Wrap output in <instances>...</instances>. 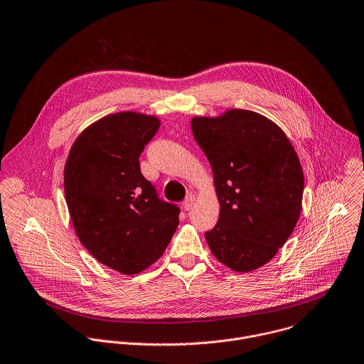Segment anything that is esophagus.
Segmentation results:
<instances>
[{"label":"esophagus","mask_w":364,"mask_h":364,"mask_svg":"<svg viewBox=\"0 0 364 364\" xmlns=\"http://www.w3.org/2000/svg\"><path fill=\"white\" fill-rule=\"evenodd\" d=\"M195 203H196V198H195L193 195H189V196H186L185 200L182 202V206H183L185 210H191V209L195 206Z\"/></svg>","instance_id":"34e87169"}]
</instances>
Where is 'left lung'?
Masks as SVG:
<instances>
[{
  "label": "left lung",
  "mask_w": 364,
  "mask_h": 364,
  "mask_svg": "<svg viewBox=\"0 0 364 364\" xmlns=\"http://www.w3.org/2000/svg\"><path fill=\"white\" fill-rule=\"evenodd\" d=\"M191 127L220 203L206 242L226 267L254 271L275 257L298 223L304 171L296 151L275 122L250 110L198 116Z\"/></svg>",
  "instance_id": "1"
}]
</instances>
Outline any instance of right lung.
Masks as SVG:
<instances>
[{
    "label": "right lung",
    "instance_id": "obj_1",
    "mask_svg": "<svg viewBox=\"0 0 364 364\" xmlns=\"http://www.w3.org/2000/svg\"><path fill=\"white\" fill-rule=\"evenodd\" d=\"M161 125L136 112L109 114L85 128L65 165V196L75 232L102 264L124 275L144 271L165 251L176 205L158 199L139 155Z\"/></svg>",
    "mask_w": 364,
    "mask_h": 364
}]
</instances>
